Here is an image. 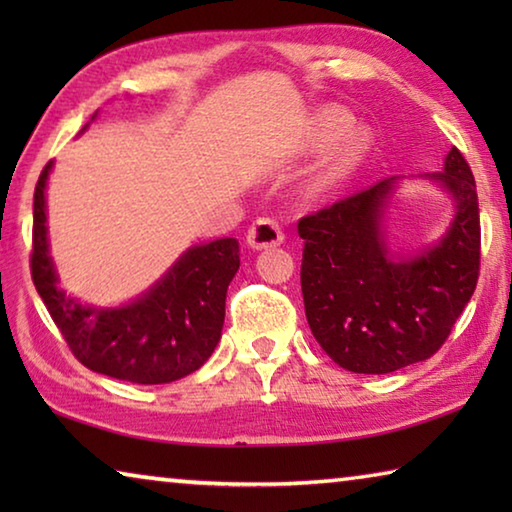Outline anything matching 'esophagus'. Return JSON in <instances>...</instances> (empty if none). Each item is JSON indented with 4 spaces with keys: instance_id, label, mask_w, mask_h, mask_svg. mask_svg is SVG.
<instances>
[{
    "instance_id": "obj_1",
    "label": "esophagus",
    "mask_w": 512,
    "mask_h": 512,
    "mask_svg": "<svg viewBox=\"0 0 512 512\" xmlns=\"http://www.w3.org/2000/svg\"><path fill=\"white\" fill-rule=\"evenodd\" d=\"M284 241V232H282V225L277 223L275 219H257L253 225H250L248 230V244L262 250V248H273V246H280Z\"/></svg>"
}]
</instances>
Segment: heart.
<instances>
[{"label": "heart", "mask_w": 512, "mask_h": 512, "mask_svg": "<svg viewBox=\"0 0 512 512\" xmlns=\"http://www.w3.org/2000/svg\"><path fill=\"white\" fill-rule=\"evenodd\" d=\"M345 128V119L339 117V115H325L323 119L318 121V128H316V135H318V142H334L336 137L341 135V131ZM359 151V137H350L348 142H345V146L341 149V155H339V167H345L354 155H357Z\"/></svg>", "instance_id": "1"}]
</instances>
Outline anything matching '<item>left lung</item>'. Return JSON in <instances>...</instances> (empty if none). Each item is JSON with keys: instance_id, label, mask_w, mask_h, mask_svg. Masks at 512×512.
<instances>
[{"instance_id": "left-lung-1", "label": "left lung", "mask_w": 512, "mask_h": 512, "mask_svg": "<svg viewBox=\"0 0 512 512\" xmlns=\"http://www.w3.org/2000/svg\"><path fill=\"white\" fill-rule=\"evenodd\" d=\"M427 178L456 214L443 239L411 259H393L381 230L395 176L298 221L307 323L345 370L386 375L433 357L476 289L481 221L470 164L454 146Z\"/></svg>"}]
</instances>
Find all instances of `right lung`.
I'll return each instance as SVG.
<instances>
[{"label":"right lung","instance_id":"add662e5","mask_svg":"<svg viewBox=\"0 0 512 512\" xmlns=\"http://www.w3.org/2000/svg\"><path fill=\"white\" fill-rule=\"evenodd\" d=\"M51 162L33 194L31 277L42 302L85 368L133 384H169L192 375L221 339L225 293L239 271V241L194 246L131 305L88 307L58 287L49 257L45 187Z\"/></svg>","mask_w":512,"mask_h":512}]
</instances>
